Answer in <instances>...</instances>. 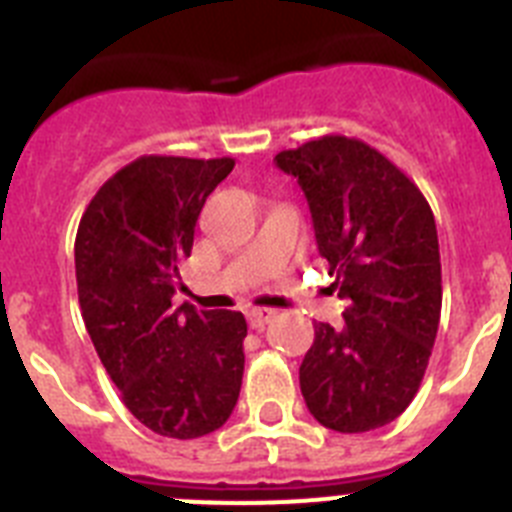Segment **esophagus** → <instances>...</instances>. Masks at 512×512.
Segmentation results:
<instances>
[{
  "label": "esophagus",
  "instance_id": "obj_1",
  "mask_svg": "<svg viewBox=\"0 0 512 512\" xmlns=\"http://www.w3.org/2000/svg\"><path fill=\"white\" fill-rule=\"evenodd\" d=\"M271 318H274V310H269V307H251L248 310V325L256 330L264 328Z\"/></svg>",
  "mask_w": 512,
  "mask_h": 512
}]
</instances>
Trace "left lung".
Here are the masks:
<instances>
[{"mask_svg": "<svg viewBox=\"0 0 512 512\" xmlns=\"http://www.w3.org/2000/svg\"><path fill=\"white\" fill-rule=\"evenodd\" d=\"M274 164L305 192L318 251L348 300L315 325L300 390L320 425L364 433L405 413L441 320V256L431 205L377 148L325 135Z\"/></svg>", "mask_w": 512, "mask_h": 512, "instance_id": "obj_1", "label": "left lung"}]
</instances>
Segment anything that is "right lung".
Here are the masks:
<instances>
[{
    "instance_id": "obj_1",
    "label": "right lung",
    "mask_w": 512,
    "mask_h": 512,
    "mask_svg": "<svg viewBox=\"0 0 512 512\" xmlns=\"http://www.w3.org/2000/svg\"><path fill=\"white\" fill-rule=\"evenodd\" d=\"M233 158L140 156L99 187L74 243L81 318L125 408L158 436L200 438L233 413L246 318L174 307L182 261Z\"/></svg>"
}]
</instances>
